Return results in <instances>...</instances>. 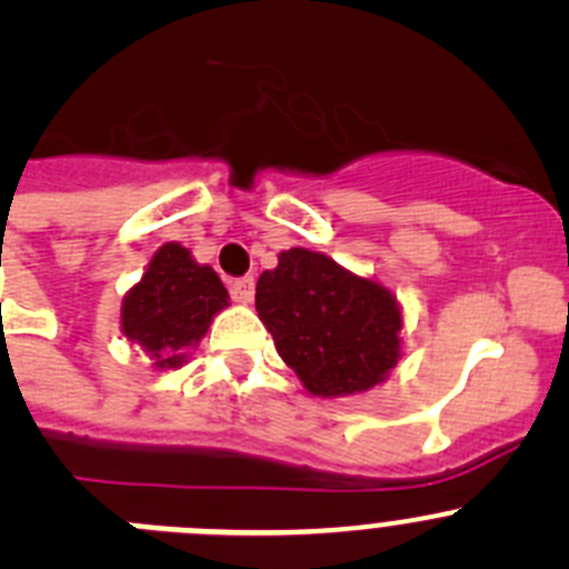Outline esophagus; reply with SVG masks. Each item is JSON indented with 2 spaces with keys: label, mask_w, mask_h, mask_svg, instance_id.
Segmentation results:
<instances>
[{
  "label": "esophagus",
  "mask_w": 569,
  "mask_h": 569,
  "mask_svg": "<svg viewBox=\"0 0 569 569\" xmlns=\"http://www.w3.org/2000/svg\"><path fill=\"white\" fill-rule=\"evenodd\" d=\"M230 295L236 302H252L254 280L252 278H236L230 283Z\"/></svg>",
  "instance_id": "esophagus-1"
}]
</instances>
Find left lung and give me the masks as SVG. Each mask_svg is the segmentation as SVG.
Returning <instances> with one entry per match:
<instances>
[{
	"label": "left lung",
	"instance_id": "left-lung-1",
	"mask_svg": "<svg viewBox=\"0 0 569 569\" xmlns=\"http://www.w3.org/2000/svg\"><path fill=\"white\" fill-rule=\"evenodd\" d=\"M254 309L283 362L315 396L365 392L398 362L396 297L328 254L280 252L278 267L258 278Z\"/></svg>",
	"mask_w": 569,
	"mask_h": 569
}]
</instances>
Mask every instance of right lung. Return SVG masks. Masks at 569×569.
Returning a JSON list of instances; mask_svg holds the SVG:
<instances>
[{"mask_svg": "<svg viewBox=\"0 0 569 569\" xmlns=\"http://www.w3.org/2000/svg\"><path fill=\"white\" fill-rule=\"evenodd\" d=\"M230 300L210 267H199L179 243H164L123 300V333L148 350L159 368H177L199 342L216 311Z\"/></svg>", "mask_w": 569, "mask_h": 569, "instance_id": "obj_1", "label": "right lung"}]
</instances>
